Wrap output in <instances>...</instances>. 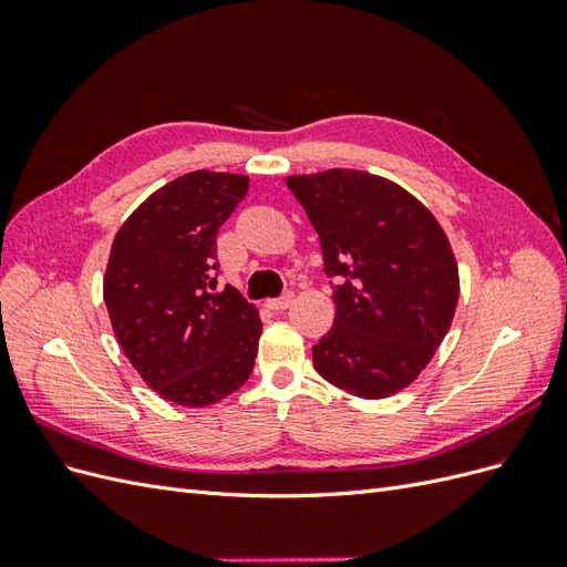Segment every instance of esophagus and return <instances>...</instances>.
<instances>
[{
	"instance_id": "1",
	"label": "esophagus",
	"mask_w": 567,
	"mask_h": 567,
	"mask_svg": "<svg viewBox=\"0 0 567 567\" xmlns=\"http://www.w3.org/2000/svg\"><path fill=\"white\" fill-rule=\"evenodd\" d=\"M293 305V293H284L281 298H271V300H267V307L269 310H274V312H281V310H286V307H290Z\"/></svg>"
}]
</instances>
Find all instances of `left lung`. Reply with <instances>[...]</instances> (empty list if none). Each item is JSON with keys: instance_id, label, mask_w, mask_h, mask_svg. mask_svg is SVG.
Listing matches in <instances>:
<instances>
[{"instance_id": "1", "label": "left lung", "mask_w": 567, "mask_h": 567, "mask_svg": "<svg viewBox=\"0 0 567 567\" xmlns=\"http://www.w3.org/2000/svg\"><path fill=\"white\" fill-rule=\"evenodd\" d=\"M336 279V319L312 348L329 383L383 400L419 379L447 336L458 267L440 221L400 184L362 169L286 177Z\"/></svg>"}]
</instances>
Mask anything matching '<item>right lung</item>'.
I'll return each instance as SVG.
<instances>
[{
    "instance_id": "obj_1",
    "label": "right lung",
    "mask_w": 567,
    "mask_h": 567,
    "mask_svg": "<svg viewBox=\"0 0 567 567\" xmlns=\"http://www.w3.org/2000/svg\"><path fill=\"white\" fill-rule=\"evenodd\" d=\"M246 192V175L196 169L151 194L115 234L104 277L113 331L167 402L215 404L252 373L260 315L217 286V231Z\"/></svg>"
}]
</instances>
